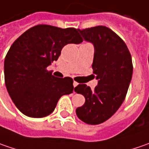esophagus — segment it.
<instances>
[{"mask_svg":"<svg viewBox=\"0 0 149 149\" xmlns=\"http://www.w3.org/2000/svg\"><path fill=\"white\" fill-rule=\"evenodd\" d=\"M78 84H78L77 82H75V81H74V83H73V85H74V87H76V86H77Z\"/></svg>","mask_w":149,"mask_h":149,"instance_id":"esophagus-1","label":"esophagus"}]
</instances>
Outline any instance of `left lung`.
I'll return each mask as SVG.
<instances>
[{"label": "left lung", "mask_w": 149, "mask_h": 149, "mask_svg": "<svg viewBox=\"0 0 149 149\" xmlns=\"http://www.w3.org/2000/svg\"><path fill=\"white\" fill-rule=\"evenodd\" d=\"M79 33L94 45L92 68L98 85L94 90L84 84L74 88L85 98L76 114L84 123L95 125L109 119L123 104L133 74L132 58L123 40L106 26L79 30Z\"/></svg>", "instance_id": "left-lung-1"}]
</instances>
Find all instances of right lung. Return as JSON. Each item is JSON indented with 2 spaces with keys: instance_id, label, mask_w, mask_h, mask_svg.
<instances>
[{
  "instance_id": "add662e5",
  "label": "right lung",
  "mask_w": 149,
  "mask_h": 149,
  "mask_svg": "<svg viewBox=\"0 0 149 149\" xmlns=\"http://www.w3.org/2000/svg\"><path fill=\"white\" fill-rule=\"evenodd\" d=\"M79 32L74 28L38 25L12 44L4 62L5 84L23 114L45 117L54 111L61 96L73 92L71 78L54 77L46 68L58 60L65 45L83 41Z\"/></svg>"
}]
</instances>
